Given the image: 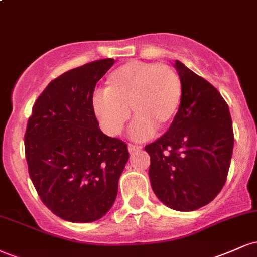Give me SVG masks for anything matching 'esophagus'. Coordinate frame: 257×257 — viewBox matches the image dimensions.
Returning a JSON list of instances; mask_svg holds the SVG:
<instances>
[{
	"label": "esophagus",
	"instance_id": "1",
	"mask_svg": "<svg viewBox=\"0 0 257 257\" xmlns=\"http://www.w3.org/2000/svg\"><path fill=\"white\" fill-rule=\"evenodd\" d=\"M143 149V147L141 146H138V145H133V144H129L128 145V150H129V152H137V151H140V150Z\"/></svg>",
	"mask_w": 257,
	"mask_h": 257
}]
</instances>
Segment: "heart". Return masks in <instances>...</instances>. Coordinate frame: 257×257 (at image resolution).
Here are the masks:
<instances>
[{"instance_id":"1","label":"heart","mask_w":257,"mask_h":257,"mask_svg":"<svg viewBox=\"0 0 257 257\" xmlns=\"http://www.w3.org/2000/svg\"><path fill=\"white\" fill-rule=\"evenodd\" d=\"M182 82L174 67L166 64L131 60L114 69L105 82V93L93 101L94 112L108 134L123 131L131 117L135 139H146L163 131L178 113Z\"/></svg>"}]
</instances>
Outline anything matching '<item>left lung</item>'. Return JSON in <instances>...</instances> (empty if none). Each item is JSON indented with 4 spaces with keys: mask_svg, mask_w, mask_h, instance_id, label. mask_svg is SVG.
Listing matches in <instances>:
<instances>
[{
    "mask_svg": "<svg viewBox=\"0 0 257 257\" xmlns=\"http://www.w3.org/2000/svg\"><path fill=\"white\" fill-rule=\"evenodd\" d=\"M182 100L168 132L146 145L149 176L157 198L178 211L210 203L225 185L231 164L232 118L214 85L175 60Z\"/></svg>",
    "mask_w": 257,
    "mask_h": 257,
    "instance_id": "left-lung-1",
    "label": "left lung"
}]
</instances>
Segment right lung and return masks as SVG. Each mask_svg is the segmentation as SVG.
<instances>
[{"label": "right lung", "instance_id": "obj_1", "mask_svg": "<svg viewBox=\"0 0 257 257\" xmlns=\"http://www.w3.org/2000/svg\"><path fill=\"white\" fill-rule=\"evenodd\" d=\"M113 59L63 73L32 107L25 132L29 175L44 205L60 219L93 222L113 205L128 146L105 135L93 107L98 81Z\"/></svg>", "mask_w": 257, "mask_h": 257}]
</instances>
